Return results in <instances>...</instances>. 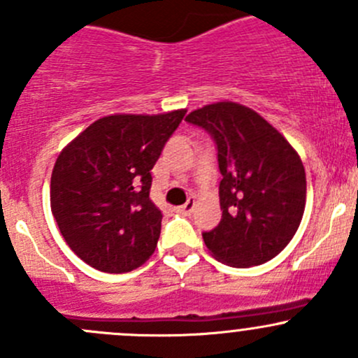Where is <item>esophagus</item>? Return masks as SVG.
Returning <instances> with one entry per match:
<instances>
[{
	"instance_id": "34e87169",
	"label": "esophagus",
	"mask_w": 358,
	"mask_h": 358,
	"mask_svg": "<svg viewBox=\"0 0 358 358\" xmlns=\"http://www.w3.org/2000/svg\"><path fill=\"white\" fill-rule=\"evenodd\" d=\"M194 208H196V199H189L185 204L180 206L178 213H182V215H190V213L194 211Z\"/></svg>"
}]
</instances>
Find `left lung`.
<instances>
[{"label": "left lung", "instance_id": "obj_1", "mask_svg": "<svg viewBox=\"0 0 358 358\" xmlns=\"http://www.w3.org/2000/svg\"><path fill=\"white\" fill-rule=\"evenodd\" d=\"M185 119L204 128L218 149L222 222L202 234L206 246L237 268L275 258L305 213L306 175L298 152L258 112L230 100Z\"/></svg>", "mask_w": 358, "mask_h": 358}]
</instances>
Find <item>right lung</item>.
<instances>
[{"label": "right lung", "mask_w": 358, "mask_h": 358, "mask_svg": "<svg viewBox=\"0 0 358 358\" xmlns=\"http://www.w3.org/2000/svg\"><path fill=\"white\" fill-rule=\"evenodd\" d=\"M185 112L106 115L59 154L52 213L69 248L90 266L131 272L156 251L162 213L149 197L150 169Z\"/></svg>", "instance_id": "1"}]
</instances>
